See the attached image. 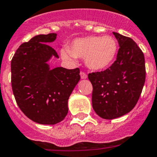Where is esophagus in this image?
Masks as SVG:
<instances>
[{"label":"esophagus","instance_id":"esophagus-1","mask_svg":"<svg viewBox=\"0 0 157 157\" xmlns=\"http://www.w3.org/2000/svg\"><path fill=\"white\" fill-rule=\"evenodd\" d=\"M80 76H81L82 79H85V78H87V75L86 74L85 72H83V71L80 72Z\"/></svg>","mask_w":157,"mask_h":157}]
</instances>
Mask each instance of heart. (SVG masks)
I'll list each match as a JSON object with an SVG mask.
<instances>
[{"mask_svg": "<svg viewBox=\"0 0 157 157\" xmlns=\"http://www.w3.org/2000/svg\"><path fill=\"white\" fill-rule=\"evenodd\" d=\"M117 52L118 43L114 37L88 36L73 40L69 48H62L60 55L64 60L72 63H75L77 57L84 58L88 68L98 71L109 67L116 59Z\"/></svg>", "mask_w": 157, "mask_h": 157, "instance_id": "b5f03b06", "label": "heart"}]
</instances>
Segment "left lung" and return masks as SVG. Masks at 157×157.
I'll use <instances>...</instances> for the list:
<instances>
[{
  "label": "left lung",
  "instance_id": "8db88e82",
  "mask_svg": "<svg viewBox=\"0 0 157 157\" xmlns=\"http://www.w3.org/2000/svg\"><path fill=\"white\" fill-rule=\"evenodd\" d=\"M120 48L109 68L88 75L93 85V109L100 117L112 120L132 110L145 81V56L135 41L113 32Z\"/></svg>",
  "mask_w": 157,
  "mask_h": 157
}]
</instances>
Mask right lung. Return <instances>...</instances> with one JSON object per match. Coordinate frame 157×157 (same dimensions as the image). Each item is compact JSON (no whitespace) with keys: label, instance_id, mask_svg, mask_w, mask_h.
I'll use <instances>...</instances> for the list:
<instances>
[{"label":"right lung","instance_id":"obj_1","mask_svg":"<svg viewBox=\"0 0 157 157\" xmlns=\"http://www.w3.org/2000/svg\"><path fill=\"white\" fill-rule=\"evenodd\" d=\"M56 34L36 35L19 47L11 62L12 87L25 116L39 124L53 125L68 112L67 101L80 80L79 68H51L48 62L59 58L48 43Z\"/></svg>","mask_w":157,"mask_h":157}]
</instances>
